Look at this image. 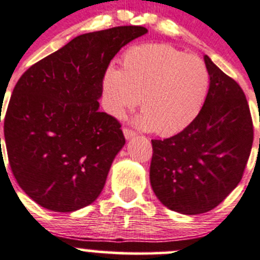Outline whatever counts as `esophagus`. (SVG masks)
I'll use <instances>...</instances> for the list:
<instances>
[{
  "instance_id": "1",
  "label": "esophagus",
  "mask_w": 260,
  "mask_h": 260,
  "mask_svg": "<svg viewBox=\"0 0 260 260\" xmlns=\"http://www.w3.org/2000/svg\"><path fill=\"white\" fill-rule=\"evenodd\" d=\"M124 135H125V138L126 139H131L133 138V136H135L136 135V133L134 130H131V129H127V127H124Z\"/></svg>"
}]
</instances>
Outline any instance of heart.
Segmentation results:
<instances>
[{
	"instance_id": "1",
	"label": "heart",
	"mask_w": 260,
	"mask_h": 260,
	"mask_svg": "<svg viewBox=\"0 0 260 260\" xmlns=\"http://www.w3.org/2000/svg\"><path fill=\"white\" fill-rule=\"evenodd\" d=\"M210 74L196 55L167 44H143L127 49L121 69L110 67L102 79L105 110L124 116L139 104L141 129L174 135L188 127L201 111L209 92Z\"/></svg>"
}]
</instances>
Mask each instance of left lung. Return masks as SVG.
<instances>
[{
	"label": "left lung",
	"instance_id": "1",
	"mask_svg": "<svg viewBox=\"0 0 260 260\" xmlns=\"http://www.w3.org/2000/svg\"><path fill=\"white\" fill-rule=\"evenodd\" d=\"M206 100L194 121L164 140H151L150 183L172 211L215 209L241 181L253 145V121L241 87L205 55Z\"/></svg>",
	"mask_w": 260,
	"mask_h": 260
}]
</instances>
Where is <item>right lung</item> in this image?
I'll use <instances>...</instances> for the list:
<instances>
[{
    "mask_svg": "<svg viewBox=\"0 0 260 260\" xmlns=\"http://www.w3.org/2000/svg\"><path fill=\"white\" fill-rule=\"evenodd\" d=\"M146 32L116 26L79 35L17 81L5 115L7 156L19 186L44 209L76 211L101 193L125 144L120 122L99 111L102 79L117 51Z\"/></svg>",
    "mask_w": 260,
    "mask_h": 260,
    "instance_id": "right-lung-1",
    "label": "right lung"
}]
</instances>
